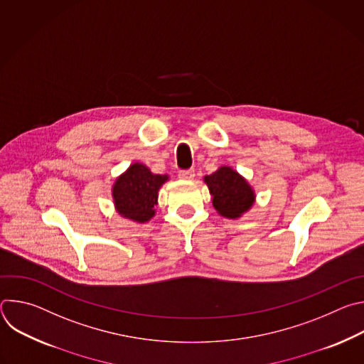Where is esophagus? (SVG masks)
<instances>
[{
    "mask_svg": "<svg viewBox=\"0 0 364 364\" xmlns=\"http://www.w3.org/2000/svg\"><path fill=\"white\" fill-rule=\"evenodd\" d=\"M194 170H180L178 171V177L181 180H193L194 178Z\"/></svg>",
    "mask_w": 364,
    "mask_h": 364,
    "instance_id": "obj_1",
    "label": "esophagus"
}]
</instances>
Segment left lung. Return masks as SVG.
I'll list each match as a JSON object with an SVG mask.
<instances>
[{"mask_svg": "<svg viewBox=\"0 0 364 364\" xmlns=\"http://www.w3.org/2000/svg\"><path fill=\"white\" fill-rule=\"evenodd\" d=\"M204 183L213 196V207L228 219L240 218L255 201L252 187L230 167H220L216 173L205 176Z\"/></svg>", "mask_w": 364, "mask_h": 364, "instance_id": "8db88e82", "label": "left lung"}]
</instances>
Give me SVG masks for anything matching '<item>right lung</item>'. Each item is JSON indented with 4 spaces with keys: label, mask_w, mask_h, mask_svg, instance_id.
Listing matches in <instances>:
<instances>
[{
    "label": "right lung",
    "mask_w": 364,
    "mask_h": 364,
    "mask_svg": "<svg viewBox=\"0 0 364 364\" xmlns=\"http://www.w3.org/2000/svg\"><path fill=\"white\" fill-rule=\"evenodd\" d=\"M167 180L168 176L152 174L144 164H132L112 187L118 213L138 223L148 222L155 215L159 190Z\"/></svg>",
    "instance_id": "right-lung-1"
}]
</instances>
